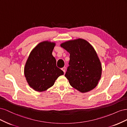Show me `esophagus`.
Wrapping results in <instances>:
<instances>
[{
  "label": "esophagus",
  "mask_w": 127,
  "mask_h": 127,
  "mask_svg": "<svg viewBox=\"0 0 127 127\" xmlns=\"http://www.w3.org/2000/svg\"><path fill=\"white\" fill-rule=\"evenodd\" d=\"M61 69H62V70L64 72V73L65 72V70H66V68L65 67H63V68H61Z\"/></svg>",
  "instance_id": "esophagus-1"
}]
</instances>
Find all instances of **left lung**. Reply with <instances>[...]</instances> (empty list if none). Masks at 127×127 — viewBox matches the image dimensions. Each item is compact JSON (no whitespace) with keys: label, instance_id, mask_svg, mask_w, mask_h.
Listing matches in <instances>:
<instances>
[{"label":"left lung","instance_id":"8db88e82","mask_svg":"<svg viewBox=\"0 0 127 127\" xmlns=\"http://www.w3.org/2000/svg\"><path fill=\"white\" fill-rule=\"evenodd\" d=\"M61 47L70 53L64 75L70 85L82 93L94 89L101 78L102 67L93 47L81 39L66 42Z\"/></svg>","mask_w":127,"mask_h":127}]
</instances>
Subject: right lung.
<instances>
[{
  "label": "right lung",
  "mask_w": 127,
  "mask_h": 127,
  "mask_svg": "<svg viewBox=\"0 0 127 127\" xmlns=\"http://www.w3.org/2000/svg\"><path fill=\"white\" fill-rule=\"evenodd\" d=\"M55 43L41 42L30 53L24 68L29 85L35 91L42 92L52 86L64 71L58 68L52 55Z\"/></svg>",
  "instance_id": "add662e5"
}]
</instances>
